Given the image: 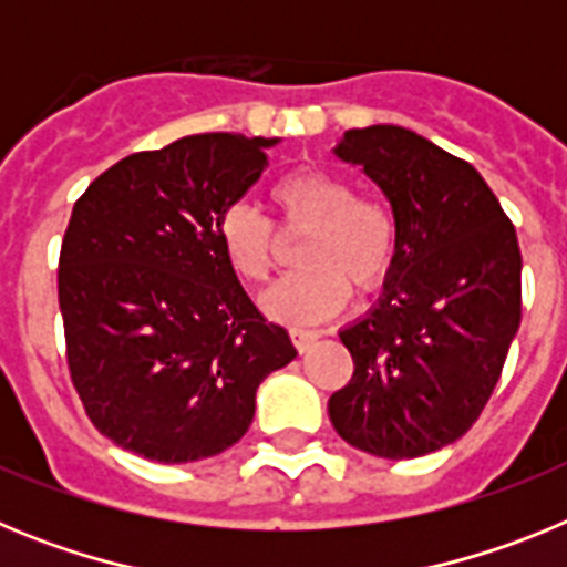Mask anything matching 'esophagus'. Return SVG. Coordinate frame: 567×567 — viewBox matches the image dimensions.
I'll use <instances>...</instances> for the list:
<instances>
[{"label":"esophagus","mask_w":567,"mask_h":567,"mask_svg":"<svg viewBox=\"0 0 567 567\" xmlns=\"http://www.w3.org/2000/svg\"><path fill=\"white\" fill-rule=\"evenodd\" d=\"M289 334H292V343L300 354L309 352L318 343V332H309V329H289Z\"/></svg>","instance_id":"esophagus-1"}]
</instances>
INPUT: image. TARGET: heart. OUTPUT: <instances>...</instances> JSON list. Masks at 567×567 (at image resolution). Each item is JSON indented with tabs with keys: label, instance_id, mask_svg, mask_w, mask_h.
<instances>
[{
	"label": "heart",
	"instance_id": "obj_1",
	"mask_svg": "<svg viewBox=\"0 0 567 567\" xmlns=\"http://www.w3.org/2000/svg\"><path fill=\"white\" fill-rule=\"evenodd\" d=\"M272 202L284 235H303L295 252L298 272L260 298V309L272 320L292 327L320 323L346 307L349 287L374 292L389 278L398 252L392 213L358 198L343 175L320 167L295 169L275 182ZM215 233L229 269L244 284H267L280 249L267 215L249 204H233Z\"/></svg>",
	"mask_w": 567,
	"mask_h": 567
}]
</instances>
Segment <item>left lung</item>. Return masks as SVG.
Returning a JSON list of instances; mask_svg holds the SVG:
<instances>
[{"instance_id": "obj_1", "label": "left lung", "mask_w": 567, "mask_h": 567, "mask_svg": "<svg viewBox=\"0 0 567 567\" xmlns=\"http://www.w3.org/2000/svg\"><path fill=\"white\" fill-rule=\"evenodd\" d=\"M332 153L385 195L398 252L378 303L340 329L354 374L329 420L360 452L423 457L463 437L497 385L519 329L517 233L483 175L414 130H346Z\"/></svg>"}]
</instances>
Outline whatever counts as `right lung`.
I'll use <instances>...</instances> for the list:
<instances>
[{
	"label": "right lung",
	"instance_id": "1",
	"mask_svg": "<svg viewBox=\"0 0 567 567\" xmlns=\"http://www.w3.org/2000/svg\"><path fill=\"white\" fill-rule=\"evenodd\" d=\"M275 144L184 135L113 164L73 207L59 258L70 378L99 432L138 457L227 452L252 423L264 378L298 354L255 309L215 233Z\"/></svg>",
	"mask_w": 567,
	"mask_h": 567
}]
</instances>
